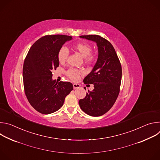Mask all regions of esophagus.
Here are the masks:
<instances>
[{
  "label": "esophagus",
  "instance_id": "1",
  "mask_svg": "<svg viewBox=\"0 0 160 160\" xmlns=\"http://www.w3.org/2000/svg\"><path fill=\"white\" fill-rule=\"evenodd\" d=\"M73 88L74 89H77V88L80 87V85L78 84V83H73Z\"/></svg>",
  "mask_w": 160,
  "mask_h": 160
}]
</instances>
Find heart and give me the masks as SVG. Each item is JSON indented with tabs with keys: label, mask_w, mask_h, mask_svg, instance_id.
<instances>
[{
	"label": "heart",
	"mask_w": 160,
	"mask_h": 160,
	"mask_svg": "<svg viewBox=\"0 0 160 160\" xmlns=\"http://www.w3.org/2000/svg\"><path fill=\"white\" fill-rule=\"evenodd\" d=\"M74 49L79 53V54L84 58V60L87 63L92 62L94 59L95 56L93 54H91L92 51V47L88 43H78L74 45ZM69 55V51L67 48L63 46L62 47L58 54V59L60 63H64ZM66 75L73 81H77L80 78L81 75L83 74V72L82 70L74 69L70 68L66 72Z\"/></svg>",
	"instance_id": "b5f03b06"
}]
</instances>
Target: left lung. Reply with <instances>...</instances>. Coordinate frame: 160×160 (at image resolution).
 <instances>
[{"label":"left lung","mask_w":160,"mask_h":160,"mask_svg":"<svg viewBox=\"0 0 160 160\" xmlns=\"http://www.w3.org/2000/svg\"><path fill=\"white\" fill-rule=\"evenodd\" d=\"M96 43L98 58L92 70L85 77V84H93L94 88L79 101L83 111L92 117H99L108 112L115 104L122 80V66L116 51L106 39L97 35H82Z\"/></svg>","instance_id":"1"}]
</instances>
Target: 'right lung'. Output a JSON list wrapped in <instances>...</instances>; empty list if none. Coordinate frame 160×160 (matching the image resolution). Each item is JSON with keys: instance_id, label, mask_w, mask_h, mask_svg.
<instances>
[{"instance_id": "obj_1", "label": "right lung", "mask_w": 160, "mask_h": 160, "mask_svg": "<svg viewBox=\"0 0 160 160\" xmlns=\"http://www.w3.org/2000/svg\"><path fill=\"white\" fill-rule=\"evenodd\" d=\"M72 39L64 35L44 36L32 45L25 59L22 78L25 94L30 104L40 113L48 115L59 109L73 90L72 83H58L52 73L59 65V49Z\"/></svg>"}]
</instances>
